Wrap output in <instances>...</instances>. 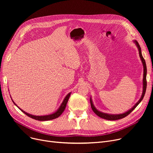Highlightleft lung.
<instances>
[{"mask_svg":"<svg viewBox=\"0 0 153 153\" xmlns=\"http://www.w3.org/2000/svg\"><path fill=\"white\" fill-rule=\"evenodd\" d=\"M134 42H135L136 46H137L138 48V50H139V54L140 56V58L142 61L143 64V68H144V72H143V94L141 95V97L140 99V100L136 103L135 105H134V107H133L132 108H131L130 110H128V111L125 112L124 114H118V115H110V114H104L102 113L101 111H99V110H97V109L95 108V107L94 106L91 98L90 99L91 100V108L93 110V111L94 113L97 115V116H99V117L103 118V119H105V120H119V119H122L125 117H126L127 115H129L131 112L138 105V104L141 102V100H143L144 94H145L146 92V86H147V81H146V74H147V69H146V62L144 59L143 58L142 54H141V47L139 45V43L137 42V41H134Z\"/></svg>","mask_w":153,"mask_h":153,"instance_id":"left-lung-1","label":"left lung"}]
</instances>
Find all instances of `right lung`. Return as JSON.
Returning <instances> with one entry per match:
<instances>
[{"label":"right lung","instance_id":"obj_1","mask_svg":"<svg viewBox=\"0 0 153 153\" xmlns=\"http://www.w3.org/2000/svg\"><path fill=\"white\" fill-rule=\"evenodd\" d=\"M70 95H71V93L68 94L66 95V97L65 98H64V99L62 103H61V105L57 111H56L55 112V113H54V114H51V115H44V116H35V115H33L29 114L27 113V112H25V111H24L23 110H22V109H20V108L14 103L13 101V103L15 104V105L16 106L18 107L19 108L22 112H23V113L25 114V115H27L28 117H30V118H33V119H35V120H39V121H47V120H53V119H55V118H58V117H59L62 114V112L64 111V109H65V108H66V104H67L68 101V100H69V97H70Z\"/></svg>","mask_w":153,"mask_h":153}]
</instances>
